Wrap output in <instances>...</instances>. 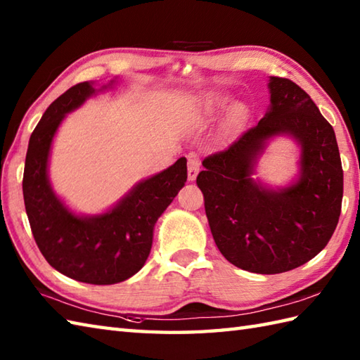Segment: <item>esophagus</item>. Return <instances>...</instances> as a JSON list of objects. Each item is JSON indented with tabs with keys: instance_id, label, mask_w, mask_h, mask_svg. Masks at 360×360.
Listing matches in <instances>:
<instances>
[{
	"instance_id": "obj_1",
	"label": "esophagus",
	"mask_w": 360,
	"mask_h": 360,
	"mask_svg": "<svg viewBox=\"0 0 360 360\" xmlns=\"http://www.w3.org/2000/svg\"><path fill=\"white\" fill-rule=\"evenodd\" d=\"M201 162L198 158H190L187 164V173H188V181H195L198 173H200Z\"/></svg>"
}]
</instances>
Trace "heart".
I'll return each instance as SVG.
<instances>
[{
  "label": "heart",
  "mask_w": 360,
  "mask_h": 360,
  "mask_svg": "<svg viewBox=\"0 0 360 360\" xmlns=\"http://www.w3.org/2000/svg\"><path fill=\"white\" fill-rule=\"evenodd\" d=\"M229 97L223 96V94H213L212 97H209L207 101H205L200 111H198V117L200 119H210L213 116H217L218 112L223 111L226 106L229 105ZM235 116H238V112H235Z\"/></svg>",
  "instance_id": "1"
}]
</instances>
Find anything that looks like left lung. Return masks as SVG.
<instances>
[{"label":"left lung","mask_w":360,"mask_h":360,"mask_svg":"<svg viewBox=\"0 0 360 360\" xmlns=\"http://www.w3.org/2000/svg\"><path fill=\"white\" fill-rule=\"evenodd\" d=\"M271 106L258 125L202 160L196 184L221 254L240 269L280 274L309 262L339 223L343 170L334 129L292 80L271 77ZM288 134L301 145V173L285 189L251 178L266 141Z\"/></svg>","instance_id":"1"}]
</instances>
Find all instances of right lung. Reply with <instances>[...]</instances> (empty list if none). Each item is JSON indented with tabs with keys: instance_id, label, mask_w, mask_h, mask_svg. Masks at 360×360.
Segmentation results:
<instances>
[{
	"instance_id": "obj_1",
	"label": "right lung",
	"mask_w": 360,
	"mask_h": 360,
	"mask_svg": "<svg viewBox=\"0 0 360 360\" xmlns=\"http://www.w3.org/2000/svg\"><path fill=\"white\" fill-rule=\"evenodd\" d=\"M96 91L91 82L77 83L44 111L29 139L22 196L37 246L53 269L89 285H114L133 277L147 262L156 221L187 181V159L141 181L108 212L75 215L51 187L49 153L66 114Z\"/></svg>"
}]
</instances>
